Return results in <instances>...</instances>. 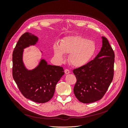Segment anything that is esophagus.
Segmentation results:
<instances>
[{
  "label": "esophagus",
  "instance_id": "esophagus-1",
  "mask_svg": "<svg viewBox=\"0 0 128 128\" xmlns=\"http://www.w3.org/2000/svg\"><path fill=\"white\" fill-rule=\"evenodd\" d=\"M64 72H65L66 74H69L70 72V71L68 70V69H65V70H64Z\"/></svg>",
  "mask_w": 128,
  "mask_h": 128
}]
</instances>
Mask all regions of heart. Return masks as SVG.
I'll return each instance as SVG.
<instances>
[{
  "mask_svg": "<svg viewBox=\"0 0 128 128\" xmlns=\"http://www.w3.org/2000/svg\"><path fill=\"white\" fill-rule=\"evenodd\" d=\"M96 51L95 42L80 36H69L62 40L60 44L53 45L55 58L60 62L65 60L64 54H69L68 60L75 67H80L91 60Z\"/></svg>",
  "mask_w": 128,
  "mask_h": 128,
  "instance_id": "b5f03b06",
  "label": "heart"
}]
</instances>
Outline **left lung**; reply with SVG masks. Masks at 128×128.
<instances>
[{
    "label": "left lung",
    "mask_w": 128,
    "mask_h": 128,
    "mask_svg": "<svg viewBox=\"0 0 128 128\" xmlns=\"http://www.w3.org/2000/svg\"><path fill=\"white\" fill-rule=\"evenodd\" d=\"M102 38V47L94 59L73 70L77 79L74 93L84 104L101 99L113 80L114 53L107 38Z\"/></svg>",
    "instance_id": "obj_1"
}]
</instances>
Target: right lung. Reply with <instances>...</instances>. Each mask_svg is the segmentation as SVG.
Instances as JSON below:
<instances>
[{"instance_id":"right-lung-1","label":"right lung","mask_w":128,"mask_h":128,"mask_svg":"<svg viewBox=\"0 0 128 128\" xmlns=\"http://www.w3.org/2000/svg\"><path fill=\"white\" fill-rule=\"evenodd\" d=\"M38 37L26 32L19 38L13 53V78L25 98L38 103L48 102L54 95L57 83L64 74L62 67L48 64L42 57L37 66L28 69L23 60L24 49L35 45Z\"/></svg>"}]
</instances>
